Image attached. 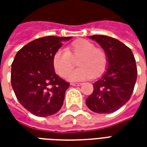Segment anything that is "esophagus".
<instances>
[{"mask_svg": "<svg viewBox=\"0 0 147 147\" xmlns=\"http://www.w3.org/2000/svg\"><path fill=\"white\" fill-rule=\"evenodd\" d=\"M71 86H81V85H82V83H71Z\"/></svg>", "mask_w": 147, "mask_h": 147, "instance_id": "obj_1", "label": "esophagus"}]
</instances>
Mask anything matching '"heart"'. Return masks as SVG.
Returning a JSON list of instances; mask_svg holds the SVG:
<instances>
[{"label": "heart", "mask_w": 147, "mask_h": 147, "mask_svg": "<svg viewBox=\"0 0 147 147\" xmlns=\"http://www.w3.org/2000/svg\"><path fill=\"white\" fill-rule=\"evenodd\" d=\"M77 59L80 67L71 74ZM53 65L56 72L61 77L67 76L71 81H80L98 78L105 72L108 65L105 51L86 39H78L68 45L66 49H58L53 56Z\"/></svg>", "instance_id": "obj_1"}]
</instances>
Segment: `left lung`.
<instances>
[{
	"label": "left lung",
	"instance_id": "8db88e82",
	"mask_svg": "<svg viewBox=\"0 0 147 147\" xmlns=\"http://www.w3.org/2000/svg\"><path fill=\"white\" fill-rule=\"evenodd\" d=\"M105 50L108 68L103 76L93 84L94 91L86 98L87 107L98 113H113L129 101L136 79V59L131 49L123 43L105 35H92Z\"/></svg>",
	"mask_w": 147,
	"mask_h": 147
}]
</instances>
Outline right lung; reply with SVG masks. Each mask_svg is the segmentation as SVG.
<instances>
[{
    "label": "right lung",
    "instance_id": "obj_1",
    "mask_svg": "<svg viewBox=\"0 0 147 147\" xmlns=\"http://www.w3.org/2000/svg\"><path fill=\"white\" fill-rule=\"evenodd\" d=\"M71 37L46 36L24 45L11 64V83L18 101L37 117L57 113L69 83L56 74L53 56Z\"/></svg>",
    "mask_w": 147,
    "mask_h": 147
}]
</instances>
